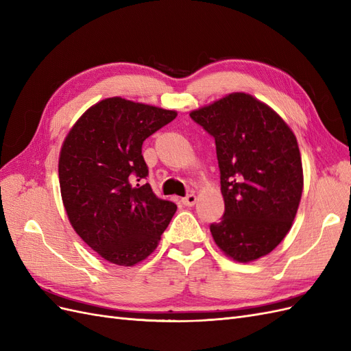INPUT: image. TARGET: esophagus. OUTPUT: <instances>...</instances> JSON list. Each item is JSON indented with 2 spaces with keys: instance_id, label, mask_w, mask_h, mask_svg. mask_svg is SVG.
I'll return each mask as SVG.
<instances>
[{
  "instance_id": "34e87169",
  "label": "esophagus",
  "mask_w": 351,
  "mask_h": 351,
  "mask_svg": "<svg viewBox=\"0 0 351 351\" xmlns=\"http://www.w3.org/2000/svg\"><path fill=\"white\" fill-rule=\"evenodd\" d=\"M182 202H183L184 206H193L196 204V195L195 193H190L186 197H183Z\"/></svg>"
}]
</instances>
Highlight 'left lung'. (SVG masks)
I'll return each instance as SVG.
<instances>
[{
	"label": "left lung",
	"instance_id": "8db88e82",
	"mask_svg": "<svg viewBox=\"0 0 351 351\" xmlns=\"http://www.w3.org/2000/svg\"><path fill=\"white\" fill-rule=\"evenodd\" d=\"M214 136L226 210L210 224L217 246L237 262L271 253L287 236L303 192L294 133L267 104L234 92L190 112Z\"/></svg>",
	"mask_w": 351,
	"mask_h": 351
}]
</instances>
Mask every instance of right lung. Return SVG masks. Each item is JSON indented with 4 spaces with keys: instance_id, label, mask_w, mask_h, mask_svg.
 <instances>
[{
    "instance_id": "1",
    "label": "right lung",
    "mask_w": 351,
    "mask_h": 351,
    "mask_svg": "<svg viewBox=\"0 0 351 351\" xmlns=\"http://www.w3.org/2000/svg\"><path fill=\"white\" fill-rule=\"evenodd\" d=\"M176 111L120 97L102 99L71 127L61 146L58 177L71 227L101 258L133 267L156 249L177 210L156 197L143 142Z\"/></svg>"
}]
</instances>
